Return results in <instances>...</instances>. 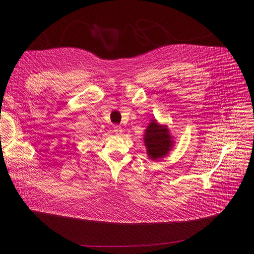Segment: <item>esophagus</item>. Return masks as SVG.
<instances>
[{"label":"esophagus","mask_w":254,"mask_h":254,"mask_svg":"<svg viewBox=\"0 0 254 254\" xmlns=\"http://www.w3.org/2000/svg\"><path fill=\"white\" fill-rule=\"evenodd\" d=\"M113 130H114V132L116 135H120L123 132V128H122V127L120 126H114L113 127Z\"/></svg>","instance_id":"1"}]
</instances>
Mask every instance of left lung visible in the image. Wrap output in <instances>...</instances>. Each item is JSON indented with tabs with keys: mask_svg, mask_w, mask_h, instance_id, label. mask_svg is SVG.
Returning <instances> with one entry per match:
<instances>
[{
	"mask_svg": "<svg viewBox=\"0 0 254 254\" xmlns=\"http://www.w3.org/2000/svg\"><path fill=\"white\" fill-rule=\"evenodd\" d=\"M144 142L147 148L148 156L154 161L164 157L171 150L173 145L169 129L166 127L159 126L155 120H152V123H150L146 129Z\"/></svg>",
	"mask_w": 254,
	"mask_h": 254,
	"instance_id": "left-lung-1",
	"label": "left lung"
}]
</instances>
